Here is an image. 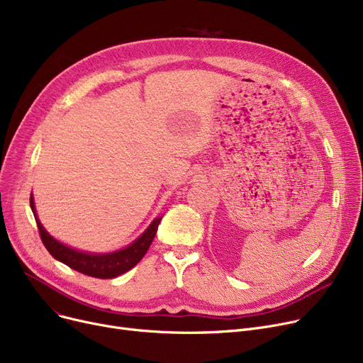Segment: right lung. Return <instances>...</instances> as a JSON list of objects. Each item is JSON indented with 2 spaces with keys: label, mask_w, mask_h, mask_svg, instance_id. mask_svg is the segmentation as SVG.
<instances>
[{
  "label": "right lung",
  "mask_w": 363,
  "mask_h": 363,
  "mask_svg": "<svg viewBox=\"0 0 363 363\" xmlns=\"http://www.w3.org/2000/svg\"><path fill=\"white\" fill-rule=\"evenodd\" d=\"M30 208L33 212L38 230H40L41 240L45 245V249L50 252V255L59 262L67 264L69 268L74 271H78L88 277L100 278V279L116 278L128 272L129 269H132L150 249V245L157 233L159 223L162 220V218H156L135 241L130 242L122 250L111 252V253H89V252L72 249V247L52 238L45 231V228L43 226L40 219H38L33 197H30Z\"/></svg>",
  "instance_id": "obj_1"
}]
</instances>
